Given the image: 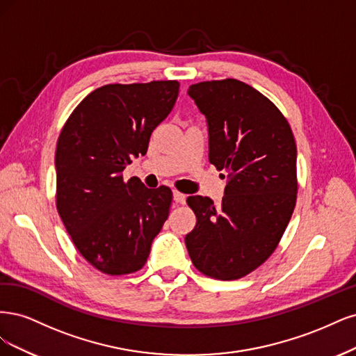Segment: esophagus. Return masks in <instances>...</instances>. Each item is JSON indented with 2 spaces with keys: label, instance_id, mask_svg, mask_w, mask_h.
Segmentation results:
<instances>
[{
  "label": "esophagus",
  "instance_id": "1",
  "mask_svg": "<svg viewBox=\"0 0 356 356\" xmlns=\"http://www.w3.org/2000/svg\"><path fill=\"white\" fill-rule=\"evenodd\" d=\"M173 200L177 202V204H185L186 202V195H183L177 191L173 192Z\"/></svg>",
  "mask_w": 356,
  "mask_h": 356
}]
</instances>
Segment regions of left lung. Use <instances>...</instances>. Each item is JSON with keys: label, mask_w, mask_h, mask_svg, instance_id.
<instances>
[{"label": "left lung", "mask_w": 356, "mask_h": 356, "mask_svg": "<svg viewBox=\"0 0 356 356\" xmlns=\"http://www.w3.org/2000/svg\"><path fill=\"white\" fill-rule=\"evenodd\" d=\"M209 127V159L227 173L222 202L188 198L197 225L185 238L193 266L207 277H245L277 248L297 198V149L280 109L238 79L188 90ZM225 177V175H222Z\"/></svg>", "instance_id": "left-lung-1"}]
</instances>
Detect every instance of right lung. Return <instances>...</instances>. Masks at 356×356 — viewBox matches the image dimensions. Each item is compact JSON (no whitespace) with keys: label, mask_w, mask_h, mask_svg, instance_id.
Instances as JSON below:
<instances>
[{"label":"right lung","mask_w":356,"mask_h":356,"mask_svg":"<svg viewBox=\"0 0 356 356\" xmlns=\"http://www.w3.org/2000/svg\"><path fill=\"white\" fill-rule=\"evenodd\" d=\"M177 81L108 84L74 109L56 147V205L81 256L108 275L139 270L168 217L173 193L124 181L173 109Z\"/></svg>","instance_id":"add662e5"}]
</instances>
